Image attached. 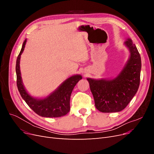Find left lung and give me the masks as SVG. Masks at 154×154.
Listing matches in <instances>:
<instances>
[{"label":"left lung","mask_w":154,"mask_h":154,"mask_svg":"<svg viewBox=\"0 0 154 154\" xmlns=\"http://www.w3.org/2000/svg\"><path fill=\"white\" fill-rule=\"evenodd\" d=\"M125 44L130 51V58L117 77L111 80L87 78L96 108L101 112L122 111L138 90L141 69L140 54L130 38Z\"/></svg>","instance_id":"left-lung-1"}]
</instances>
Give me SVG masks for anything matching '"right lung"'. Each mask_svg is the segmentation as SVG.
<instances>
[{"mask_svg":"<svg viewBox=\"0 0 154 154\" xmlns=\"http://www.w3.org/2000/svg\"><path fill=\"white\" fill-rule=\"evenodd\" d=\"M27 40L23 43L16 62L17 84L22 97L30 108L38 115L45 118H58L66 115L70 110V97L73 88L82 77L76 74L69 78L60 85L57 89L43 99H37L31 96L23 85L20 70V56L24 50Z\"/></svg>","mask_w":154,"mask_h":154,"instance_id":"1","label":"right lung"}]
</instances>
